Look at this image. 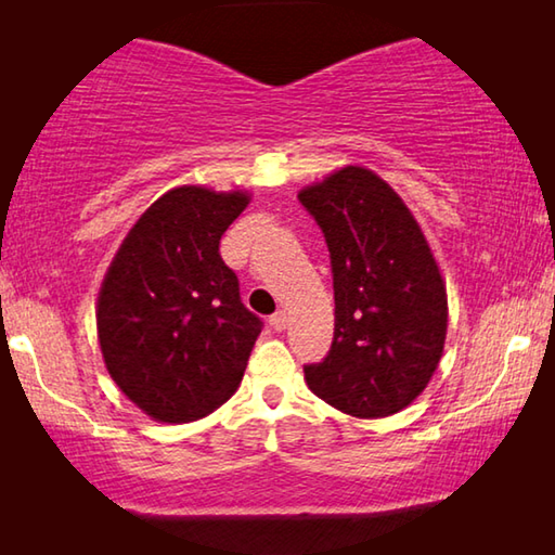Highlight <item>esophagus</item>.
<instances>
[{
  "instance_id": "34e87169",
  "label": "esophagus",
  "mask_w": 555,
  "mask_h": 555,
  "mask_svg": "<svg viewBox=\"0 0 555 555\" xmlns=\"http://www.w3.org/2000/svg\"><path fill=\"white\" fill-rule=\"evenodd\" d=\"M269 325L274 327V331H286V325H288V315H286V311H276L274 315L269 318Z\"/></svg>"
}]
</instances>
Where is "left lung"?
Masks as SVG:
<instances>
[{"instance_id": "8db88e82", "label": "left lung", "mask_w": 555, "mask_h": 555, "mask_svg": "<svg viewBox=\"0 0 555 555\" xmlns=\"http://www.w3.org/2000/svg\"><path fill=\"white\" fill-rule=\"evenodd\" d=\"M298 201L331 251L335 333L306 364L315 397L357 418L401 411L426 389L443 354L448 296L411 210L377 173L345 166Z\"/></svg>"}]
</instances>
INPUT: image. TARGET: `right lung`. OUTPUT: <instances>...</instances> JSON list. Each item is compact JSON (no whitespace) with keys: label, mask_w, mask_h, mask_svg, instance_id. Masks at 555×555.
<instances>
[{"label":"right lung","mask_w":555,"mask_h":555,"mask_svg":"<svg viewBox=\"0 0 555 555\" xmlns=\"http://www.w3.org/2000/svg\"><path fill=\"white\" fill-rule=\"evenodd\" d=\"M247 203L240 191L173 188L129 230L102 281L98 337L109 377L164 424L222 406L264 325L220 257Z\"/></svg>","instance_id":"1"}]
</instances>
